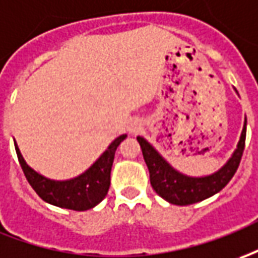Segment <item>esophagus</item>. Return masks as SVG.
<instances>
[{
	"label": "esophagus",
	"mask_w": 258,
	"mask_h": 258,
	"mask_svg": "<svg viewBox=\"0 0 258 258\" xmlns=\"http://www.w3.org/2000/svg\"><path fill=\"white\" fill-rule=\"evenodd\" d=\"M141 128H143L141 122L134 121V122H131V124H130L128 131H130V133H133V134H137V133H138V131H140Z\"/></svg>",
	"instance_id": "34e87169"
}]
</instances>
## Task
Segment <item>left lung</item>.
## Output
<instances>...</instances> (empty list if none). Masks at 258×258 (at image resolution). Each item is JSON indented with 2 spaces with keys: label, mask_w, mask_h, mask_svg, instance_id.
I'll use <instances>...</instances> for the list:
<instances>
[{
  "label": "left lung",
  "mask_w": 258,
  "mask_h": 258,
  "mask_svg": "<svg viewBox=\"0 0 258 258\" xmlns=\"http://www.w3.org/2000/svg\"><path fill=\"white\" fill-rule=\"evenodd\" d=\"M246 124L247 120H244L240 141L236 151L233 152L232 158L217 172L202 178L186 176L178 172L161 157V154L147 140H144L143 137H137L140 147L143 150L144 161L150 171V180L154 190L161 198H164L166 202L179 206L201 202L220 192L230 182L233 175L239 168L240 159L244 151V144H246Z\"/></svg>",
  "instance_id": "8db88e82"
}]
</instances>
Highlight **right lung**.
<instances>
[{"label": "right lung", "mask_w": 258, "mask_h": 258, "mask_svg": "<svg viewBox=\"0 0 258 258\" xmlns=\"http://www.w3.org/2000/svg\"><path fill=\"white\" fill-rule=\"evenodd\" d=\"M125 134L117 137L86 172L69 180H52L42 176L41 173L35 172L31 166L26 165L17 143L15 150L25 178L33 190L45 202L64 209L82 212L92 209L106 198L110 188V172L114 161L115 150L122 140H125Z\"/></svg>", "instance_id": "1"}]
</instances>
